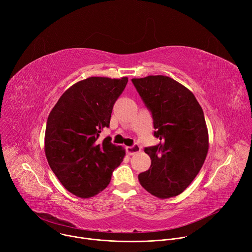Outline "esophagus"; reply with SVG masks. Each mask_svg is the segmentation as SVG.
I'll return each instance as SVG.
<instances>
[{"label": "esophagus", "mask_w": 252, "mask_h": 252, "mask_svg": "<svg viewBox=\"0 0 252 252\" xmlns=\"http://www.w3.org/2000/svg\"><path fill=\"white\" fill-rule=\"evenodd\" d=\"M126 151H127V154L129 156H132V155H135V154L139 153L141 151V147L138 146V145H134L132 147H128Z\"/></svg>", "instance_id": "esophagus-1"}]
</instances>
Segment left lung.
Instances as JSON below:
<instances>
[{
	"mask_svg": "<svg viewBox=\"0 0 252 252\" xmlns=\"http://www.w3.org/2000/svg\"><path fill=\"white\" fill-rule=\"evenodd\" d=\"M131 82L153 114L155 135L160 140L145 150L152 164L138 174L139 184L158 198L176 196L191 184L207 156L202 109L188 88L169 77L149 76Z\"/></svg>",
	"mask_w": 252,
	"mask_h": 252,
	"instance_id": "left-lung-1",
	"label": "left lung"
}]
</instances>
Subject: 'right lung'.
Here are the masks:
<instances>
[{"mask_svg": "<svg viewBox=\"0 0 252 252\" xmlns=\"http://www.w3.org/2000/svg\"><path fill=\"white\" fill-rule=\"evenodd\" d=\"M127 78L91 77L69 87L48 118L45 154L50 167L70 193L90 198L109 186L126 156L110 136L99 140L110 126L114 104Z\"/></svg>", "mask_w": 252, "mask_h": 252, "instance_id": "1", "label": "right lung"}]
</instances>
